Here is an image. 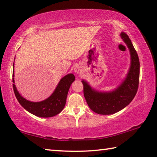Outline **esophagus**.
<instances>
[{
  "label": "esophagus",
  "mask_w": 157,
  "mask_h": 157,
  "mask_svg": "<svg viewBox=\"0 0 157 157\" xmlns=\"http://www.w3.org/2000/svg\"><path fill=\"white\" fill-rule=\"evenodd\" d=\"M82 67L80 66V65H75V67H74V72H75V73L77 74H79L81 72H82Z\"/></svg>",
  "instance_id": "obj_1"
}]
</instances>
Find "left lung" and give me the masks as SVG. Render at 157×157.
<instances>
[{
	"mask_svg": "<svg viewBox=\"0 0 157 157\" xmlns=\"http://www.w3.org/2000/svg\"><path fill=\"white\" fill-rule=\"evenodd\" d=\"M120 36L130 54V69L121 83L114 90L106 92L94 89L86 80H82L84 98L88 106L99 115H112L119 112L132 101L137 92L140 71L139 57L127 34L122 32Z\"/></svg>",
	"mask_w": 157,
	"mask_h": 157,
	"instance_id": "1",
	"label": "left lung"
}]
</instances>
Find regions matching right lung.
I'll list each match as a JSON object with an SVG mask.
<instances>
[{
    "label": "right lung",
    "mask_w": 157,
    "mask_h": 157,
    "mask_svg": "<svg viewBox=\"0 0 157 157\" xmlns=\"http://www.w3.org/2000/svg\"><path fill=\"white\" fill-rule=\"evenodd\" d=\"M14 66V63L13 64ZM14 71H13V92L20 104L28 112L40 117H51L59 114L63 110L67 101V97L71 84L75 81L73 73L67 74L59 82L55 90L47 99L38 102H33L24 98L17 90L14 84Z\"/></svg>",
    "instance_id": "1"
}]
</instances>
